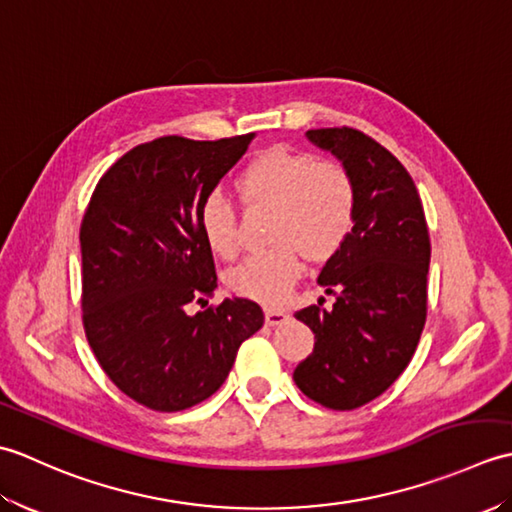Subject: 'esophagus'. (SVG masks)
I'll return each instance as SVG.
<instances>
[{"label":"esophagus","mask_w":512,"mask_h":512,"mask_svg":"<svg viewBox=\"0 0 512 512\" xmlns=\"http://www.w3.org/2000/svg\"><path fill=\"white\" fill-rule=\"evenodd\" d=\"M266 325L275 328V325H281L284 321H288V314L279 308H266Z\"/></svg>","instance_id":"1"}]
</instances>
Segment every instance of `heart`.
Here are the masks:
<instances>
[{
  "instance_id": "heart-1",
  "label": "heart",
  "mask_w": 512,
  "mask_h": 512,
  "mask_svg": "<svg viewBox=\"0 0 512 512\" xmlns=\"http://www.w3.org/2000/svg\"><path fill=\"white\" fill-rule=\"evenodd\" d=\"M235 191L244 206H270L268 246L246 257L226 275L235 295L266 306L281 303L308 262L332 259L350 237L356 217V187L339 162L317 160L306 151L270 147L250 158L237 173ZM200 233L217 257L239 253L233 204L213 193L200 206Z\"/></svg>"
}]
</instances>
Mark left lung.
I'll return each mask as SVG.
<instances>
[{
    "instance_id": "obj_1",
    "label": "left lung",
    "mask_w": 512,
    "mask_h": 512,
    "mask_svg": "<svg viewBox=\"0 0 512 512\" xmlns=\"http://www.w3.org/2000/svg\"><path fill=\"white\" fill-rule=\"evenodd\" d=\"M306 136L352 176L356 217L319 275L336 297L332 310L319 303L295 312L317 343L292 378L319 405L350 411L383 394L416 352L427 321L429 228L409 171L372 136L354 127Z\"/></svg>"
}]
</instances>
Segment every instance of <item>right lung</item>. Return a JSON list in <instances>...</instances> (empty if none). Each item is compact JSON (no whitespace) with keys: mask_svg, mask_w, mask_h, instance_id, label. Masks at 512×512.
I'll use <instances>...</instances> for the list:
<instances>
[{"mask_svg":"<svg viewBox=\"0 0 512 512\" xmlns=\"http://www.w3.org/2000/svg\"><path fill=\"white\" fill-rule=\"evenodd\" d=\"M255 134L160 136L103 173L81 222V310L112 383L138 405L182 411L213 396L264 325L250 299L204 308L217 275L198 213Z\"/></svg>","mask_w":512,"mask_h":512,"instance_id":"add662e5","label":"right lung"}]
</instances>
